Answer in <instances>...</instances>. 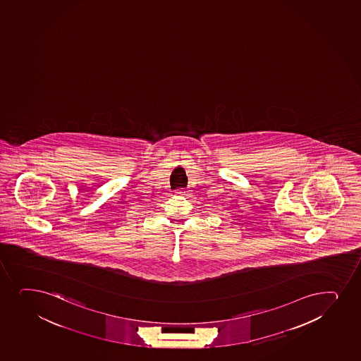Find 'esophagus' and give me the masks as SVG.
I'll list each match as a JSON object with an SVG mask.
<instances>
[{
    "mask_svg": "<svg viewBox=\"0 0 361 361\" xmlns=\"http://www.w3.org/2000/svg\"><path fill=\"white\" fill-rule=\"evenodd\" d=\"M185 193H186L185 188H178V190H176V195H185Z\"/></svg>",
    "mask_w": 361,
    "mask_h": 361,
    "instance_id": "34e87169",
    "label": "esophagus"
}]
</instances>
